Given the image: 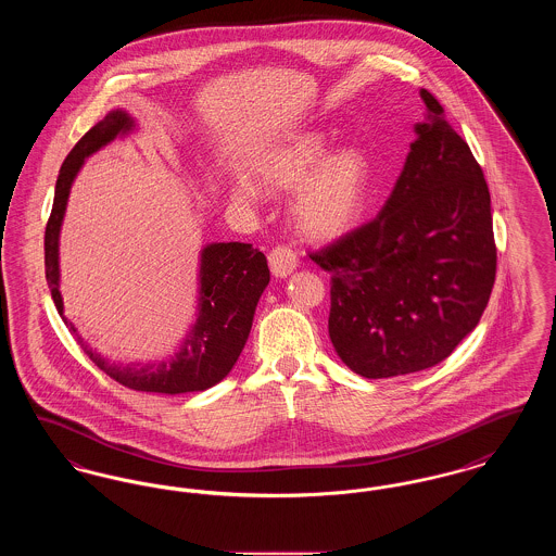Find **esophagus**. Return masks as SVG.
I'll list each match as a JSON object with an SVG mask.
<instances>
[{"instance_id": "1", "label": "esophagus", "mask_w": 556, "mask_h": 556, "mask_svg": "<svg viewBox=\"0 0 556 556\" xmlns=\"http://www.w3.org/2000/svg\"><path fill=\"white\" fill-rule=\"evenodd\" d=\"M268 265L275 277H288L298 266V256L290 245H277L268 252Z\"/></svg>"}]
</instances>
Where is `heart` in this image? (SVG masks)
Instances as JSON below:
<instances>
[{
    "label": "heart",
    "instance_id": "heart-1",
    "mask_svg": "<svg viewBox=\"0 0 556 556\" xmlns=\"http://www.w3.org/2000/svg\"><path fill=\"white\" fill-rule=\"evenodd\" d=\"M329 141L320 131L291 132L266 148L252 166V179L241 177L231 195L239 204H254L261 195L290 193L291 218L300 236L315 241L340 238L358 220L369 200L372 168L358 148L329 154Z\"/></svg>",
    "mask_w": 556,
    "mask_h": 556
}]
</instances>
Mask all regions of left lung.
<instances>
[{
    "label": "left lung",
    "mask_w": 556,
    "mask_h": 556,
    "mask_svg": "<svg viewBox=\"0 0 556 556\" xmlns=\"http://www.w3.org/2000/svg\"><path fill=\"white\" fill-rule=\"evenodd\" d=\"M427 108L381 212L313 252L331 275L329 338L367 377L429 369L469 336L496 279L490 191L444 108Z\"/></svg>",
    "instance_id": "obj_1"
}]
</instances>
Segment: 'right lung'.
Here are the masks:
<instances>
[{"label":"right lung","instance_id":"obj_1","mask_svg":"<svg viewBox=\"0 0 556 556\" xmlns=\"http://www.w3.org/2000/svg\"><path fill=\"white\" fill-rule=\"evenodd\" d=\"M132 127V118L125 110H112L108 112L104 121H100L80 137L77 146L64 160L55 181L52 214L46 227V279L52 291L53 304L64 325L83 345L85 354L108 377L135 392H202L225 379L238 363L239 354L252 329L256 304L268 286L270 273L266 256L261 250L252 248V243H211L202 250L200 313L191 333L187 336L186 344L170 361L154 365H114L85 344L75 325L64 317V304L58 290V238L71 186L87 156L110 143L116 135L131 131Z\"/></svg>","mask_w":556,"mask_h":556}]
</instances>
